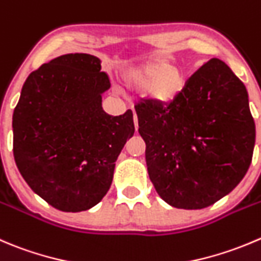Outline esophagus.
<instances>
[{
    "label": "esophagus",
    "mask_w": 261,
    "mask_h": 261,
    "mask_svg": "<svg viewBox=\"0 0 261 261\" xmlns=\"http://www.w3.org/2000/svg\"><path fill=\"white\" fill-rule=\"evenodd\" d=\"M134 123H135V130H138L139 128V123H138V116L134 113Z\"/></svg>",
    "instance_id": "34e87169"
}]
</instances>
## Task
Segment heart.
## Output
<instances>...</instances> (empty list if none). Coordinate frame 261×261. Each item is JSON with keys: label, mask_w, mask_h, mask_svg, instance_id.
<instances>
[{"label": "heart", "mask_w": 261, "mask_h": 261, "mask_svg": "<svg viewBox=\"0 0 261 261\" xmlns=\"http://www.w3.org/2000/svg\"><path fill=\"white\" fill-rule=\"evenodd\" d=\"M126 80L133 87L144 88V95L154 105H168L185 89L186 74L176 65L154 61L130 70Z\"/></svg>", "instance_id": "1"}]
</instances>
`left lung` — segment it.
<instances>
[{
  "mask_svg": "<svg viewBox=\"0 0 261 261\" xmlns=\"http://www.w3.org/2000/svg\"><path fill=\"white\" fill-rule=\"evenodd\" d=\"M148 173L178 209H203L241 182L251 163L255 123L244 83L218 58L187 80L169 105L136 106Z\"/></svg>",
  "mask_w": 261,
  "mask_h": 261,
  "instance_id": "8db88e82",
  "label": "left lung"
}]
</instances>
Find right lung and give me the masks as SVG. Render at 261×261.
Wrapping results in <instances>:
<instances>
[{"instance_id":"obj_1","label":"right lung","mask_w":261,"mask_h":261,"mask_svg":"<svg viewBox=\"0 0 261 261\" xmlns=\"http://www.w3.org/2000/svg\"><path fill=\"white\" fill-rule=\"evenodd\" d=\"M110 88L100 60L88 53L53 58L22 85L12 116L14 158L30 189L58 211H88L105 198L135 133L133 111H103Z\"/></svg>"}]
</instances>
